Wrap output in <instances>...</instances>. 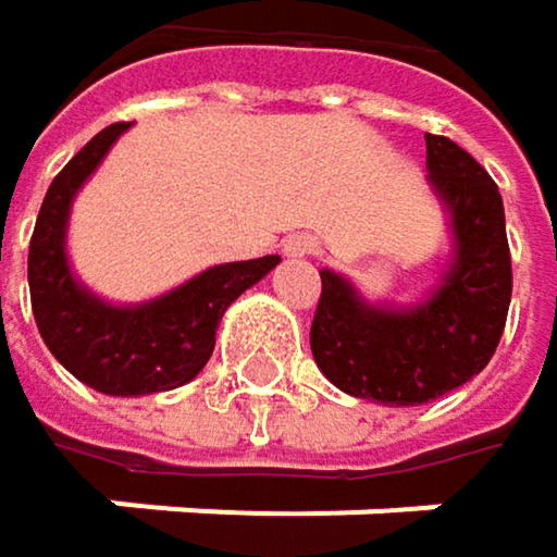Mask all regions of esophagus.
Instances as JSON below:
<instances>
[{
  "label": "esophagus",
  "mask_w": 557,
  "mask_h": 557,
  "mask_svg": "<svg viewBox=\"0 0 557 557\" xmlns=\"http://www.w3.org/2000/svg\"><path fill=\"white\" fill-rule=\"evenodd\" d=\"M315 251H319V245H315L312 235H293V238L283 245V255H286V258H309V255H315Z\"/></svg>",
  "instance_id": "1"
}]
</instances>
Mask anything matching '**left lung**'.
I'll return each instance as SVG.
<instances>
[{
  "label": "left lung",
  "instance_id": "8db88e82",
  "mask_svg": "<svg viewBox=\"0 0 557 557\" xmlns=\"http://www.w3.org/2000/svg\"><path fill=\"white\" fill-rule=\"evenodd\" d=\"M425 168L451 215V261L429 299L371 306L335 271H319L312 358L335 387L384 406H419L481 374L512 296L503 199L491 173L442 135H425Z\"/></svg>",
  "mask_w": 557,
  "mask_h": 557
}]
</instances>
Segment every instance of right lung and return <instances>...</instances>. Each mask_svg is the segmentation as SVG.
<instances>
[{
  "label": "right lung",
  "instance_id": "1",
  "mask_svg": "<svg viewBox=\"0 0 557 557\" xmlns=\"http://www.w3.org/2000/svg\"><path fill=\"white\" fill-rule=\"evenodd\" d=\"M125 128L128 122L102 128L48 186L28 245V286L45 345L76 381L109 396H145L183 387L206 368L225 309L268 277L280 258L209 268L138 306H112L92 296L70 271L66 219L76 189Z\"/></svg>",
  "mask_w": 557,
  "mask_h": 557
}]
</instances>
